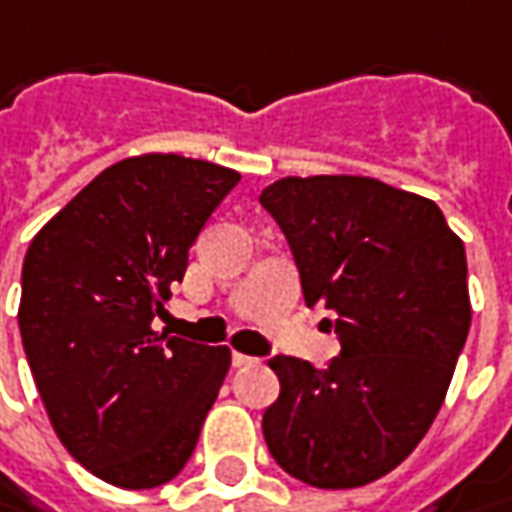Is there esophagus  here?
<instances>
[{
  "mask_svg": "<svg viewBox=\"0 0 512 512\" xmlns=\"http://www.w3.org/2000/svg\"><path fill=\"white\" fill-rule=\"evenodd\" d=\"M257 358L252 355H243V352H232V364L234 367H249V364H255Z\"/></svg>",
  "mask_w": 512,
  "mask_h": 512,
  "instance_id": "obj_1",
  "label": "esophagus"
}]
</instances>
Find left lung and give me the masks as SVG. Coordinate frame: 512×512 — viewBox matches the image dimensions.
I'll use <instances>...</instances> for the list:
<instances>
[{
	"mask_svg": "<svg viewBox=\"0 0 512 512\" xmlns=\"http://www.w3.org/2000/svg\"><path fill=\"white\" fill-rule=\"evenodd\" d=\"M300 269L306 306L335 312L326 369L278 355L263 412L272 458L321 490L364 487L418 447L470 332L464 243L433 200L375 177H283L260 194Z\"/></svg>",
	"mask_w": 512,
	"mask_h": 512,
	"instance_id": "8db88e82",
	"label": "left lung"
}]
</instances>
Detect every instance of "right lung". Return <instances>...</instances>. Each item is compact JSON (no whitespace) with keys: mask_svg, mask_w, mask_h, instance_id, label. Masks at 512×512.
Segmentation results:
<instances>
[{"mask_svg":"<svg viewBox=\"0 0 512 512\" xmlns=\"http://www.w3.org/2000/svg\"><path fill=\"white\" fill-rule=\"evenodd\" d=\"M234 168L140 154L97 174L31 240L19 332L65 450L123 490L160 487L194 453L229 346L154 329Z\"/></svg>","mask_w":512,"mask_h":512,"instance_id":"right-lung-1","label":"right lung"}]
</instances>
